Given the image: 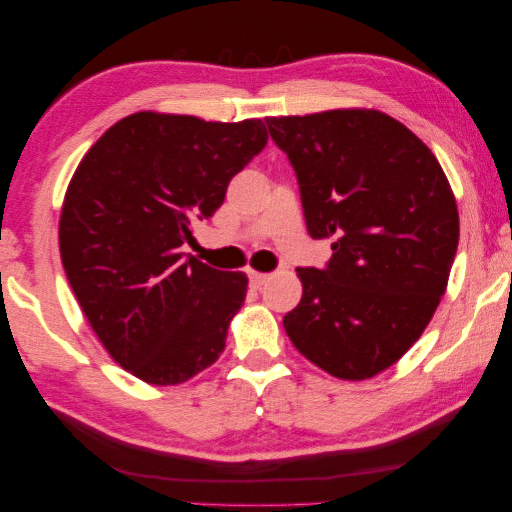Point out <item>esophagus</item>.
<instances>
[{
    "label": "esophagus",
    "instance_id": "obj_1",
    "mask_svg": "<svg viewBox=\"0 0 512 512\" xmlns=\"http://www.w3.org/2000/svg\"><path fill=\"white\" fill-rule=\"evenodd\" d=\"M247 276H249V283L254 288H261V286H265L267 283V279H270V274H265V272H254V270H249L247 272Z\"/></svg>",
    "mask_w": 512,
    "mask_h": 512
}]
</instances>
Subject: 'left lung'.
<instances>
[{"label":"left lung","mask_w":512,"mask_h":512,"mask_svg":"<svg viewBox=\"0 0 512 512\" xmlns=\"http://www.w3.org/2000/svg\"><path fill=\"white\" fill-rule=\"evenodd\" d=\"M297 174L306 229L331 240L322 270L283 317L301 356L338 379L388 370L445 295L458 208L438 158L395 117L363 108L267 117Z\"/></svg>","instance_id":"obj_1"}]
</instances>
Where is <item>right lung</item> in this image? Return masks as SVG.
<instances>
[{"label":"right lung","mask_w":512,"mask_h":512,"mask_svg":"<svg viewBox=\"0 0 512 512\" xmlns=\"http://www.w3.org/2000/svg\"><path fill=\"white\" fill-rule=\"evenodd\" d=\"M265 145L261 120L142 111L74 172L58 224L67 281L108 354L140 381L183 383L224 351L247 274L199 263L183 245Z\"/></svg>","instance_id":"1"}]
</instances>
